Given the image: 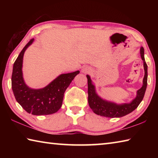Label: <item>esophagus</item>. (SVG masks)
I'll use <instances>...</instances> for the list:
<instances>
[{"label": "esophagus", "mask_w": 158, "mask_h": 158, "mask_svg": "<svg viewBox=\"0 0 158 158\" xmlns=\"http://www.w3.org/2000/svg\"><path fill=\"white\" fill-rule=\"evenodd\" d=\"M82 72L85 74H89L91 73V69L89 68V67H85V68L82 69Z\"/></svg>", "instance_id": "1"}]
</instances>
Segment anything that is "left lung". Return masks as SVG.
<instances>
[{"instance_id":"obj_1","label":"left lung","mask_w":158,"mask_h":158,"mask_svg":"<svg viewBox=\"0 0 158 158\" xmlns=\"http://www.w3.org/2000/svg\"><path fill=\"white\" fill-rule=\"evenodd\" d=\"M140 53L141 59L143 62V68L145 71L143 79V85L140 89L137 90V97L130 103L116 105L114 102L102 100L96 93L95 86L94 85H93L90 77L86 75L88 79V94H89L88 101L90 109L95 114L108 118H120L131 113L137 108L145 94L147 86V78H148V73H147L148 66L144 59V49L143 47H141Z\"/></svg>"}]
</instances>
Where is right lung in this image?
I'll use <instances>...</instances> for the list:
<instances>
[{
    "instance_id": "add662e5",
    "label": "right lung",
    "mask_w": 158,
    "mask_h": 158,
    "mask_svg": "<svg viewBox=\"0 0 158 158\" xmlns=\"http://www.w3.org/2000/svg\"><path fill=\"white\" fill-rule=\"evenodd\" d=\"M33 40L31 39L23 47L13 65L12 91L16 100L28 113L36 116L52 114L61 107L64 93L79 71L60 74L43 89H30L23 81L21 69L25 51Z\"/></svg>"
}]
</instances>
